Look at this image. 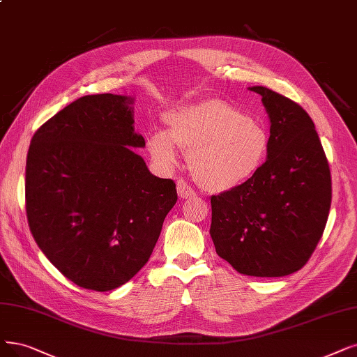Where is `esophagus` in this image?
<instances>
[{"label": "esophagus", "instance_id": "1", "mask_svg": "<svg viewBox=\"0 0 357 357\" xmlns=\"http://www.w3.org/2000/svg\"><path fill=\"white\" fill-rule=\"evenodd\" d=\"M177 193H178V196L181 199H192V197H195L193 189L184 180H178L177 181Z\"/></svg>", "mask_w": 357, "mask_h": 357}]
</instances>
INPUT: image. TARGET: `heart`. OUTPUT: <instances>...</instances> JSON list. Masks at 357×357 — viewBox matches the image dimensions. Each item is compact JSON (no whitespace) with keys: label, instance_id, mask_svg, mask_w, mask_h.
Listing matches in <instances>:
<instances>
[{"label":"heart","instance_id":"heart-1","mask_svg":"<svg viewBox=\"0 0 357 357\" xmlns=\"http://www.w3.org/2000/svg\"><path fill=\"white\" fill-rule=\"evenodd\" d=\"M165 132L146 139L151 158L162 168L177 164V148L199 186L225 192L250 181L264 167L271 146L266 127L222 99L184 105L164 116Z\"/></svg>","mask_w":357,"mask_h":357}]
</instances>
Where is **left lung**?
Returning <instances> with one entry per match:
<instances>
[{
    "label": "left lung",
    "mask_w": 357,
    "mask_h": 357,
    "mask_svg": "<svg viewBox=\"0 0 357 357\" xmlns=\"http://www.w3.org/2000/svg\"><path fill=\"white\" fill-rule=\"evenodd\" d=\"M269 155L250 181L211 197V237L237 273L284 277L310 258L331 206V173L309 114L264 86Z\"/></svg>",
    "instance_id": "8db88e82"
}]
</instances>
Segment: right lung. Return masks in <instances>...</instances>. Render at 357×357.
I'll use <instances>...</instances> for the list:
<instances>
[{
    "instance_id": "obj_1",
    "label": "right lung",
    "mask_w": 357,
    "mask_h": 357,
    "mask_svg": "<svg viewBox=\"0 0 357 357\" xmlns=\"http://www.w3.org/2000/svg\"><path fill=\"white\" fill-rule=\"evenodd\" d=\"M133 96L86 95L33 135L26 161V213L39 249L79 287L108 291L145 266L176 184L153 176L132 148Z\"/></svg>"
}]
</instances>
